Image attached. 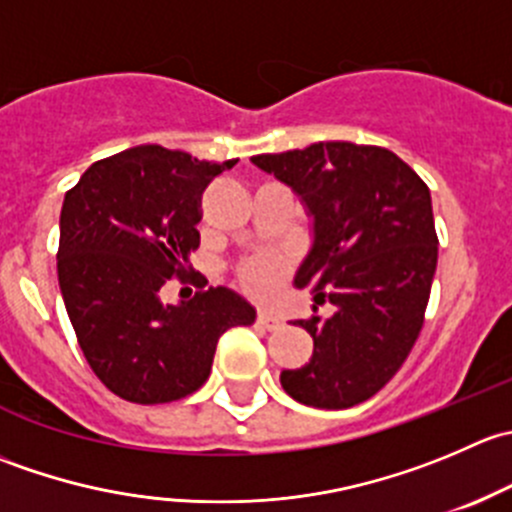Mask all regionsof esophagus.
Here are the masks:
<instances>
[{"instance_id": "esophagus-1", "label": "esophagus", "mask_w": 512, "mask_h": 512, "mask_svg": "<svg viewBox=\"0 0 512 512\" xmlns=\"http://www.w3.org/2000/svg\"><path fill=\"white\" fill-rule=\"evenodd\" d=\"M257 324L265 329H277L282 324V319L277 317L275 312H270V309H260V312H257Z\"/></svg>"}]
</instances>
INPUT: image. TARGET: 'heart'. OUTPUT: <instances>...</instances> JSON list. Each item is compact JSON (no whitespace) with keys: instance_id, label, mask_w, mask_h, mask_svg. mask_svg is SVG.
<instances>
[{"instance_id":"b5f03b06","label":"heart","mask_w":512,"mask_h":512,"mask_svg":"<svg viewBox=\"0 0 512 512\" xmlns=\"http://www.w3.org/2000/svg\"><path fill=\"white\" fill-rule=\"evenodd\" d=\"M292 270V260L285 252L265 250L257 255L245 257L237 265V285L245 294L255 299H267L282 287Z\"/></svg>"}]
</instances>
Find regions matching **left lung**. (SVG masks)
I'll list each match as a JSON object with an SVG mask.
<instances>
[{"label":"left lung","mask_w":512,"mask_h":512,"mask_svg":"<svg viewBox=\"0 0 512 512\" xmlns=\"http://www.w3.org/2000/svg\"><path fill=\"white\" fill-rule=\"evenodd\" d=\"M252 163L289 185L312 218L294 287L334 304L332 317L297 322L314 352L282 371V389L314 409L361 404L389 384L423 327L438 262L428 185L396 153L349 141L262 153Z\"/></svg>","instance_id":"left-lung-1"}]
</instances>
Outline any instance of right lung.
<instances>
[{
    "label": "right lung",
    "instance_id": "right-lung-1",
    "mask_svg": "<svg viewBox=\"0 0 512 512\" xmlns=\"http://www.w3.org/2000/svg\"><path fill=\"white\" fill-rule=\"evenodd\" d=\"M235 163L136 146L96 160L66 193L61 297L86 361L121 399H185L208 381L227 329L255 322V307L227 287L178 304L160 299L200 245V195Z\"/></svg>",
    "mask_w": 512,
    "mask_h": 512
}]
</instances>
